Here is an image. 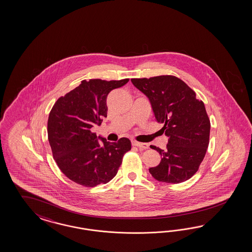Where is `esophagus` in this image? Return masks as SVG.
Wrapping results in <instances>:
<instances>
[{"instance_id": "obj_1", "label": "esophagus", "mask_w": 252, "mask_h": 252, "mask_svg": "<svg viewBox=\"0 0 252 252\" xmlns=\"http://www.w3.org/2000/svg\"><path fill=\"white\" fill-rule=\"evenodd\" d=\"M132 145L136 146L137 148L143 149V150L149 149V147H150L148 143H141V142H138V141H136V140H132Z\"/></svg>"}]
</instances>
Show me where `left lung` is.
Segmentation results:
<instances>
[{"label":"left lung","instance_id":"left-lung-1","mask_svg":"<svg viewBox=\"0 0 252 252\" xmlns=\"http://www.w3.org/2000/svg\"><path fill=\"white\" fill-rule=\"evenodd\" d=\"M133 85L144 93L152 104L157 122L168 139L167 150L155 146L160 163L149 169L160 182L182 183L196 174L206 154L211 123L202 100L181 80L174 76L132 78Z\"/></svg>","mask_w":252,"mask_h":252}]
</instances>
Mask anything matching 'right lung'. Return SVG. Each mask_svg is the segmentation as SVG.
I'll return each mask as SVG.
<instances>
[{"label": "right lung", "mask_w": 252, "mask_h": 252, "mask_svg": "<svg viewBox=\"0 0 252 252\" xmlns=\"http://www.w3.org/2000/svg\"><path fill=\"white\" fill-rule=\"evenodd\" d=\"M128 81L82 80L52 108L48 119L49 143L58 167L73 182L88 188L108 183L116 176L125 153L131 150L126 137L109 142L92 131L107 117L108 94Z\"/></svg>", "instance_id": "obj_1"}]
</instances>
